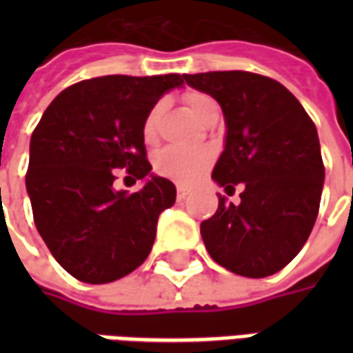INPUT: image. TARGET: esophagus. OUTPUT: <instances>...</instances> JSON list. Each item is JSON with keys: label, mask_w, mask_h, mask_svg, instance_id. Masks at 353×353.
I'll return each instance as SVG.
<instances>
[{"label": "esophagus", "mask_w": 353, "mask_h": 353, "mask_svg": "<svg viewBox=\"0 0 353 353\" xmlns=\"http://www.w3.org/2000/svg\"><path fill=\"white\" fill-rule=\"evenodd\" d=\"M189 189L187 187H183V185H177V200H185L187 196H189Z\"/></svg>", "instance_id": "1"}]
</instances>
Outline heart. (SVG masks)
Listing matches in <instances>:
<instances>
[{
  "label": "heart",
  "instance_id": "heart-1",
  "mask_svg": "<svg viewBox=\"0 0 353 353\" xmlns=\"http://www.w3.org/2000/svg\"><path fill=\"white\" fill-rule=\"evenodd\" d=\"M187 103H189L194 117H199V119H202V115L206 113L208 109L217 105L210 96L200 92L187 94ZM162 113H164V103L159 101L149 109V113L143 119L141 136H143L147 143H154L157 138H159ZM212 162H214V151L210 147L170 145L157 153L154 170H157L159 176L168 177L176 183L189 185L204 176V172L212 166Z\"/></svg>",
  "mask_w": 353,
  "mask_h": 353
}]
</instances>
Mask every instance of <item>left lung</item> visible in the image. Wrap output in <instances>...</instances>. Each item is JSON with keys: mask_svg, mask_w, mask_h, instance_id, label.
<instances>
[{"mask_svg": "<svg viewBox=\"0 0 353 353\" xmlns=\"http://www.w3.org/2000/svg\"><path fill=\"white\" fill-rule=\"evenodd\" d=\"M210 94L225 115V149L212 177L229 194L244 183L234 206L200 225L210 257L245 278L272 276L295 259L316 223L325 179L316 124L301 101L270 77L250 72L185 75Z\"/></svg>", "mask_w": 353, "mask_h": 353, "instance_id": "8db88e82", "label": "left lung"}]
</instances>
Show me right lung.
<instances>
[{
    "instance_id": "obj_1",
    "label": "right lung",
    "mask_w": 353,
    "mask_h": 353,
    "mask_svg": "<svg viewBox=\"0 0 353 353\" xmlns=\"http://www.w3.org/2000/svg\"><path fill=\"white\" fill-rule=\"evenodd\" d=\"M185 75H105L58 94L30 139L26 191L34 221L58 265L85 283H109L136 270L153 248L159 215L176 185L145 159L143 119ZM146 181L115 192L113 169Z\"/></svg>"
}]
</instances>
